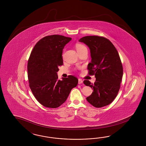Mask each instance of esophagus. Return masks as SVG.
<instances>
[{
  "instance_id": "1",
  "label": "esophagus",
  "mask_w": 146,
  "mask_h": 146,
  "mask_svg": "<svg viewBox=\"0 0 146 146\" xmlns=\"http://www.w3.org/2000/svg\"><path fill=\"white\" fill-rule=\"evenodd\" d=\"M82 83H83V81L81 79H79V80H78V84H81Z\"/></svg>"
}]
</instances>
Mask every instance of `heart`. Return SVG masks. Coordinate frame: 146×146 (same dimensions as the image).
Segmentation results:
<instances>
[{
	"label": "heart",
	"mask_w": 146,
	"mask_h": 146,
	"mask_svg": "<svg viewBox=\"0 0 146 146\" xmlns=\"http://www.w3.org/2000/svg\"><path fill=\"white\" fill-rule=\"evenodd\" d=\"M75 46H76V49L77 50V51L78 52H81V51H84V50L87 49V48L84 45L81 44H76Z\"/></svg>",
	"instance_id": "b5f03b06"
}]
</instances>
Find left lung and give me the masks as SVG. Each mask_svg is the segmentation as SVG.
Listing matches in <instances>:
<instances>
[{"mask_svg": "<svg viewBox=\"0 0 146 146\" xmlns=\"http://www.w3.org/2000/svg\"><path fill=\"white\" fill-rule=\"evenodd\" d=\"M90 51L91 62L88 65L89 74L95 75L96 81L84 83L93 89L87 101L96 108L110 104L117 96L123 75V68L118 52L108 39L98 36H87L80 39Z\"/></svg>", "mask_w": 146, "mask_h": 146, "instance_id": "8db88e82", "label": "left lung"}]
</instances>
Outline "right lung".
Listing matches in <instances>:
<instances>
[{
	"instance_id": "right-lung-1",
	"label": "right lung",
	"mask_w": 146,
	"mask_h": 146,
	"mask_svg": "<svg viewBox=\"0 0 146 146\" xmlns=\"http://www.w3.org/2000/svg\"><path fill=\"white\" fill-rule=\"evenodd\" d=\"M71 40L64 36H47L31 51L27 66L29 87L36 99L45 107L60 106L78 83L73 75L60 80L57 75L58 67L63 65V49Z\"/></svg>"
}]
</instances>
